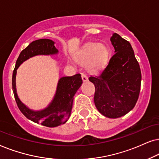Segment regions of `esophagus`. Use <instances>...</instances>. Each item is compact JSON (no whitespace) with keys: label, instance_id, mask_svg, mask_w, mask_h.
Returning a JSON list of instances; mask_svg holds the SVG:
<instances>
[{"label":"esophagus","instance_id":"esophagus-1","mask_svg":"<svg viewBox=\"0 0 159 159\" xmlns=\"http://www.w3.org/2000/svg\"><path fill=\"white\" fill-rule=\"evenodd\" d=\"M81 77H82V79H83L84 81H88V77H87V75H86V73H81Z\"/></svg>","mask_w":159,"mask_h":159}]
</instances>
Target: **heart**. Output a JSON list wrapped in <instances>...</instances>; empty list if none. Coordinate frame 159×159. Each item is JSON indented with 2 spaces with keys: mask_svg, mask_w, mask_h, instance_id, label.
<instances>
[{
  "mask_svg": "<svg viewBox=\"0 0 159 159\" xmlns=\"http://www.w3.org/2000/svg\"><path fill=\"white\" fill-rule=\"evenodd\" d=\"M80 64H87L90 72L97 73L106 66L109 60V50L104 44L90 43L85 46L76 57Z\"/></svg>",
  "mask_w": 159,
  "mask_h": 159,
  "instance_id": "obj_1",
  "label": "heart"
}]
</instances>
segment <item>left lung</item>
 <instances>
[{
	"instance_id": "1",
	"label": "left lung",
	"mask_w": 159,
	"mask_h": 159,
	"mask_svg": "<svg viewBox=\"0 0 159 159\" xmlns=\"http://www.w3.org/2000/svg\"><path fill=\"white\" fill-rule=\"evenodd\" d=\"M115 54L100 75H91L94 104L105 117L117 118L134 108L141 86V70L130 43L117 33L111 39Z\"/></svg>"
}]
</instances>
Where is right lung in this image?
Listing matches in <instances>:
<instances>
[{
    "label": "right lung",
    "mask_w": 159,
    "mask_h": 159,
    "mask_svg": "<svg viewBox=\"0 0 159 159\" xmlns=\"http://www.w3.org/2000/svg\"><path fill=\"white\" fill-rule=\"evenodd\" d=\"M54 42L49 39H39L33 41L21 52L16 60L12 75V89L16 105L25 117L32 121L47 127H56L66 123L71 113L73 97L83 83L81 74L61 78L57 92L51 104L40 111H31L20 100L16 91V73L20 65L27 59L39 54H54L58 52Z\"/></svg>",
    "instance_id": "right-lung-1"
}]
</instances>
